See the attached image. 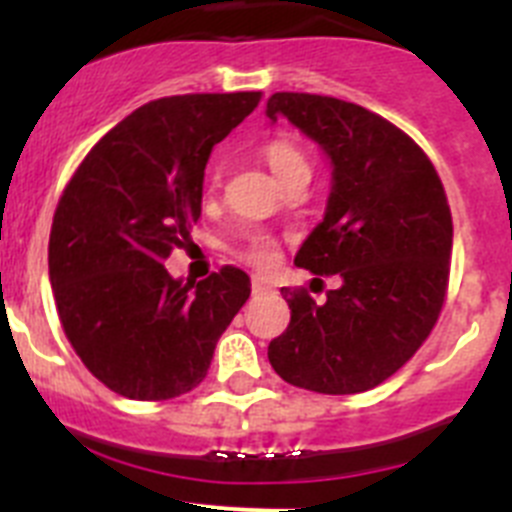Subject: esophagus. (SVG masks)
Here are the masks:
<instances>
[{
  "mask_svg": "<svg viewBox=\"0 0 512 512\" xmlns=\"http://www.w3.org/2000/svg\"><path fill=\"white\" fill-rule=\"evenodd\" d=\"M271 289H274V287H271V284L266 282L264 277H253L251 279V292H253V295H269Z\"/></svg>",
  "mask_w": 512,
  "mask_h": 512,
  "instance_id": "34e87169",
  "label": "esophagus"
}]
</instances>
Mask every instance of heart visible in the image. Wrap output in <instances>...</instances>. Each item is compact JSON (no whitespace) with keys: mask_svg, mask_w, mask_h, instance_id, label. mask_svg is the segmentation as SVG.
I'll return each instance as SVG.
<instances>
[{"mask_svg":"<svg viewBox=\"0 0 512 512\" xmlns=\"http://www.w3.org/2000/svg\"><path fill=\"white\" fill-rule=\"evenodd\" d=\"M261 156H264L269 169L277 174V179L282 184L292 182V179H297V176H310V158H307L305 151H302L297 143H292V140L271 138L269 143L261 148ZM220 184H223V174H220V169L215 166L205 179L207 197L217 194ZM277 248H279V241L274 238V235L248 233L241 241V246L235 248V253L253 266H269L271 261L277 259Z\"/></svg>","mask_w":512,"mask_h":512,"instance_id":"obj_1","label":"heart"}]
</instances>
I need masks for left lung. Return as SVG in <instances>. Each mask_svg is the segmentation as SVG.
<instances>
[{"instance_id": "left-lung-1", "label": "left lung", "mask_w": 512, "mask_h": 512, "mask_svg": "<svg viewBox=\"0 0 512 512\" xmlns=\"http://www.w3.org/2000/svg\"><path fill=\"white\" fill-rule=\"evenodd\" d=\"M266 115H284L330 156L328 210L295 264L341 282L323 305L282 287L292 318L269 361L302 390H372L413 359L446 302L454 225L443 184L408 133L354 102L277 92Z\"/></svg>"}]
</instances>
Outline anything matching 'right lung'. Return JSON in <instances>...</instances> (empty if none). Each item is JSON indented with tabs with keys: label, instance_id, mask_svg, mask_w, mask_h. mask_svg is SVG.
Wrapping results in <instances>:
<instances>
[{
	"label": "right lung",
	"instance_id": "add662e5",
	"mask_svg": "<svg viewBox=\"0 0 512 512\" xmlns=\"http://www.w3.org/2000/svg\"><path fill=\"white\" fill-rule=\"evenodd\" d=\"M259 102L261 92L153 99L117 122L63 189L48 241L58 320L117 395L158 402L194 390L251 295L235 266L184 284L164 261L200 220L212 146Z\"/></svg>",
	"mask_w": 512,
	"mask_h": 512
}]
</instances>
